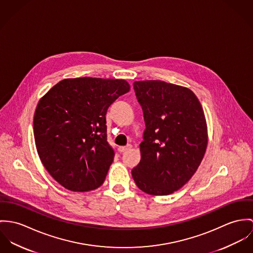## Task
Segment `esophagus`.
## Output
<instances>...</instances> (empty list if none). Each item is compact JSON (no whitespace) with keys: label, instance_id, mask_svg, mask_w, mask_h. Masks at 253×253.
Segmentation results:
<instances>
[{"label":"esophagus","instance_id":"34e87169","mask_svg":"<svg viewBox=\"0 0 253 253\" xmlns=\"http://www.w3.org/2000/svg\"><path fill=\"white\" fill-rule=\"evenodd\" d=\"M131 147H132L131 144H127V145H125V146H119V147H118V151H119V152H124V151L130 149Z\"/></svg>","mask_w":253,"mask_h":253}]
</instances>
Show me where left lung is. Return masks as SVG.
<instances>
[{"instance_id": "8db88e82", "label": "left lung", "mask_w": 253, "mask_h": 253, "mask_svg": "<svg viewBox=\"0 0 253 253\" xmlns=\"http://www.w3.org/2000/svg\"><path fill=\"white\" fill-rule=\"evenodd\" d=\"M145 130L132 176L141 191L164 196L195 173L208 145L203 108L188 88L161 81L135 82Z\"/></svg>"}]
</instances>
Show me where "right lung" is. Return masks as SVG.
Returning a JSON list of instances; mask_svg holds the SVG:
<instances>
[{"label":"right lung","instance_id":"1","mask_svg":"<svg viewBox=\"0 0 253 253\" xmlns=\"http://www.w3.org/2000/svg\"><path fill=\"white\" fill-rule=\"evenodd\" d=\"M124 80H63L39 102L34 136L40 159L65 188L85 192L105 181L114 158L107 140L106 114L129 92Z\"/></svg>","mask_w":253,"mask_h":253}]
</instances>
